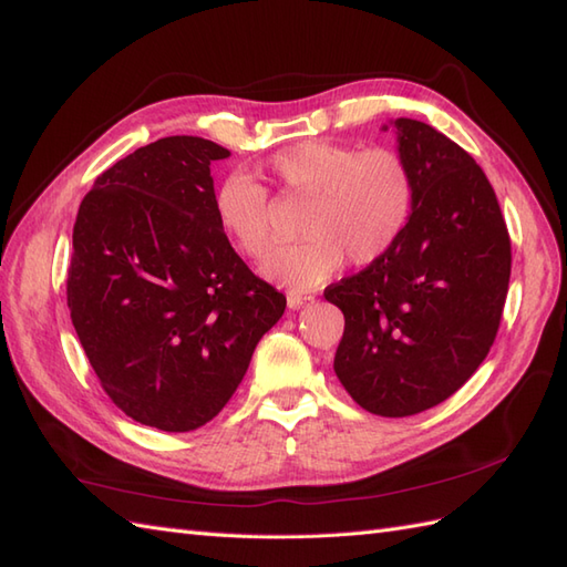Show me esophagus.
<instances>
[{
	"label": "esophagus",
	"instance_id": "34e87169",
	"mask_svg": "<svg viewBox=\"0 0 567 567\" xmlns=\"http://www.w3.org/2000/svg\"><path fill=\"white\" fill-rule=\"evenodd\" d=\"M313 297L307 295V292H299V289H289L287 292V305L289 309H299L301 305H307V301H311Z\"/></svg>",
	"mask_w": 567,
	"mask_h": 567
}]
</instances>
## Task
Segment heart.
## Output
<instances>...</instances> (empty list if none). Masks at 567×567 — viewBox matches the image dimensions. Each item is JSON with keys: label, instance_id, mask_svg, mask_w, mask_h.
Listing matches in <instances>:
<instances>
[{"label": "heart", "instance_id": "b5f03b06", "mask_svg": "<svg viewBox=\"0 0 567 567\" xmlns=\"http://www.w3.org/2000/svg\"><path fill=\"white\" fill-rule=\"evenodd\" d=\"M266 181L285 200H311L299 236L262 272L292 287H316L343 268L372 266L401 241L415 209V176L396 150L301 140L275 152ZM215 215L244 258L260 260L278 241L275 205L262 183L234 174L215 193Z\"/></svg>", "mask_w": 567, "mask_h": 567}]
</instances>
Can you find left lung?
<instances>
[{"mask_svg": "<svg viewBox=\"0 0 567 567\" xmlns=\"http://www.w3.org/2000/svg\"><path fill=\"white\" fill-rule=\"evenodd\" d=\"M415 209L391 254L328 285L346 316L333 370L364 411L405 417L462 389L495 343L512 244L495 190L440 130L396 117Z\"/></svg>", "mask_w": 567, "mask_h": 567, "instance_id": "1", "label": "left lung"}]
</instances>
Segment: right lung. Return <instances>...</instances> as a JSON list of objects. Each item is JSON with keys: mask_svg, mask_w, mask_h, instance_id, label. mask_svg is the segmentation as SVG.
Here are the masks:
<instances>
[{"mask_svg": "<svg viewBox=\"0 0 567 567\" xmlns=\"http://www.w3.org/2000/svg\"><path fill=\"white\" fill-rule=\"evenodd\" d=\"M229 150L162 137L96 176L79 205L68 307L101 389L135 423H209L287 299L251 272L215 215L209 164Z\"/></svg>", "mask_w": 567, "mask_h": 567, "instance_id": "1", "label": "right lung"}]
</instances>
